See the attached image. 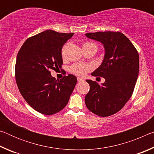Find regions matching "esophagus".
<instances>
[{"mask_svg":"<svg viewBox=\"0 0 154 154\" xmlns=\"http://www.w3.org/2000/svg\"><path fill=\"white\" fill-rule=\"evenodd\" d=\"M77 81L79 82H83V81H84V79H83V78H82V77H77Z\"/></svg>","mask_w":154,"mask_h":154,"instance_id":"1","label":"esophagus"}]
</instances>
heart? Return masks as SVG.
<instances>
[{
  "label": "heart",
  "mask_w": 154,
  "mask_h": 154,
  "mask_svg": "<svg viewBox=\"0 0 154 154\" xmlns=\"http://www.w3.org/2000/svg\"><path fill=\"white\" fill-rule=\"evenodd\" d=\"M85 46H94L96 48V46L94 43L87 42L83 44V47ZM92 69V66L90 64H83V63H77L72 65L71 68V71L73 73L77 75H84L87 72L90 71Z\"/></svg>",
  "instance_id": "1"
}]
</instances>
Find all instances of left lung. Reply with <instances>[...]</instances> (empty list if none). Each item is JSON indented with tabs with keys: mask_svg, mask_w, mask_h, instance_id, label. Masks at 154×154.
<instances>
[{
	"mask_svg": "<svg viewBox=\"0 0 154 154\" xmlns=\"http://www.w3.org/2000/svg\"><path fill=\"white\" fill-rule=\"evenodd\" d=\"M85 35L103 45V60L92 75L105 79L101 84L86 80L90 88L85 97V105L98 116H110L121 110L133 93L139 71V54L122 32L107 31Z\"/></svg>",
	"mask_w": 154,
	"mask_h": 154,
	"instance_id": "left-lung-1",
	"label": "left lung"
}]
</instances>
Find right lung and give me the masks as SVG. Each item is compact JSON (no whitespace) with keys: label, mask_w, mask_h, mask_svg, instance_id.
<instances>
[{"label":"right lung","mask_w":154,"mask_h":154,"mask_svg":"<svg viewBox=\"0 0 154 154\" xmlns=\"http://www.w3.org/2000/svg\"><path fill=\"white\" fill-rule=\"evenodd\" d=\"M73 35L47 30L28 38L18 52L15 69L18 89L41 113L50 116L63 109L76 85L73 75L56 80L50 72L62 68V48Z\"/></svg>","instance_id":"1"}]
</instances>
